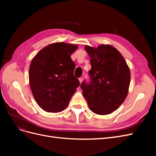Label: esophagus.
I'll return each mask as SVG.
<instances>
[{"instance_id": "esophagus-1", "label": "esophagus", "mask_w": 156, "mask_h": 156, "mask_svg": "<svg viewBox=\"0 0 156 156\" xmlns=\"http://www.w3.org/2000/svg\"><path fill=\"white\" fill-rule=\"evenodd\" d=\"M79 83H81L82 81H83V78H82V77L79 78Z\"/></svg>"}]
</instances>
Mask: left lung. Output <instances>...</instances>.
Instances as JSON below:
<instances>
[{
  "label": "left lung",
  "instance_id": "left-lung-1",
  "mask_svg": "<svg viewBox=\"0 0 156 156\" xmlns=\"http://www.w3.org/2000/svg\"><path fill=\"white\" fill-rule=\"evenodd\" d=\"M90 58L91 81L81 84L83 94L93 112L111 114L125 100L130 84L131 73L123 56L111 45L98 48L85 45Z\"/></svg>",
  "mask_w": 156,
  "mask_h": 156
}]
</instances>
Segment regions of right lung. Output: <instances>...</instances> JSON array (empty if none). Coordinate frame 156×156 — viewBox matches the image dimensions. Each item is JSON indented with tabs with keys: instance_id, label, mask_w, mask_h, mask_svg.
<instances>
[{
	"instance_id": "add662e5",
	"label": "right lung",
	"mask_w": 156,
	"mask_h": 156,
	"mask_svg": "<svg viewBox=\"0 0 156 156\" xmlns=\"http://www.w3.org/2000/svg\"><path fill=\"white\" fill-rule=\"evenodd\" d=\"M77 48V45L57 42L45 47L33 58L30 86L37 105L45 111H62L79 86L73 75L75 64L71 58Z\"/></svg>"
}]
</instances>
